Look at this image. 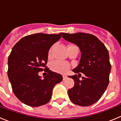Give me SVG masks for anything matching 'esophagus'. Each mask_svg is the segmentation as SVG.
Listing matches in <instances>:
<instances>
[{
    "instance_id": "34e87169",
    "label": "esophagus",
    "mask_w": 121,
    "mask_h": 121,
    "mask_svg": "<svg viewBox=\"0 0 121 121\" xmlns=\"http://www.w3.org/2000/svg\"><path fill=\"white\" fill-rule=\"evenodd\" d=\"M62 76H63V80L66 79H67V76L66 75H63Z\"/></svg>"
}]
</instances>
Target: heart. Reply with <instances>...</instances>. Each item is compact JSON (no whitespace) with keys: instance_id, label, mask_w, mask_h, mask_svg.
Segmentation results:
<instances>
[{"instance_id":"heart-1","label":"heart","mask_w":121,"mask_h":121,"mask_svg":"<svg viewBox=\"0 0 121 121\" xmlns=\"http://www.w3.org/2000/svg\"><path fill=\"white\" fill-rule=\"evenodd\" d=\"M51 69L53 71L59 73H65L70 69V65L67 62L54 61L51 63Z\"/></svg>"}]
</instances>
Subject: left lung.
<instances>
[{
	"label": "left lung",
	"instance_id": "1",
	"mask_svg": "<svg viewBox=\"0 0 121 121\" xmlns=\"http://www.w3.org/2000/svg\"><path fill=\"white\" fill-rule=\"evenodd\" d=\"M65 40L74 43L81 51L78 65L73 71L82 73L80 80L76 74L72 76L74 85L68 90V96L73 104L80 106H89L101 98L109 83L111 65L108 51L98 37L90 34L77 33H62Z\"/></svg>",
	"mask_w": 121,
	"mask_h": 121
}]
</instances>
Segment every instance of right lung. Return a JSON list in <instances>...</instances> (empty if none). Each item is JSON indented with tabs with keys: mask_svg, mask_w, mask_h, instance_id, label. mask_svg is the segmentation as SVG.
<instances>
[{
	"mask_svg": "<svg viewBox=\"0 0 121 121\" xmlns=\"http://www.w3.org/2000/svg\"><path fill=\"white\" fill-rule=\"evenodd\" d=\"M61 36V33L29 35L13 48L8 60V76L14 95L25 104L33 107L46 104L54 86L62 81L61 74L48 68L44 69L47 75L43 79L38 74L47 63L49 50Z\"/></svg>",
	"mask_w": 121,
	"mask_h": 121,
	"instance_id": "1",
	"label": "right lung"
}]
</instances>
